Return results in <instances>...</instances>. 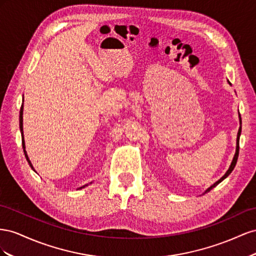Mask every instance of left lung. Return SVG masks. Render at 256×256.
Returning a JSON list of instances; mask_svg holds the SVG:
<instances>
[{
    "label": "left lung",
    "instance_id": "obj_1",
    "mask_svg": "<svg viewBox=\"0 0 256 256\" xmlns=\"http://www.w3.org/2000/svg\"><path fill=\"white\" fill-rule=\"evenodd\" d=\"M239 119H240V123H242V116H239ZM240 134H242V126L239 128V130H238V135H237V147H236V153H235V156H234V158H232V164H230V168H228V170L226 172V174H224V176L220 179V180H218L214 184H212L211 186L207 191H206V193L207 192H209L210 190H212L214 186H216L218 184H220V182H222L226 177L228 176V174L232 172V170L235 168V166H236V163H237V160H238V156H239V138H240Z\"/></svg>",
    "mask_w": 256,
    "mask_h": 256
}]
</instances>
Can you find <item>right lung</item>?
Returning a JSON list of instances; mask_svg holds the SVG:
<instances>
[{
    "mask_svg": "<svg viewBox=\"0 0 256 256\" xmlns=\"http://www.w3.org/2000/svg\"><path fill=\"white\" fill-rule=\"evenodd\" d=\"M22 114H24V105H21V108H20V116H19V126H20V130H21V136H22V148H24V156H26V158L28 163L30 164V166L32 167V170H34L33 166H32L31 160H30V158H28V154H26V144H24V128H22V126H24ZM84 186H82L80 188H84Z\"/></svg>",
    "mask_w": 256,
    "mask_h": 256,
    "instance_id": "1",
    "label": "right lung"
}]
</instances>
